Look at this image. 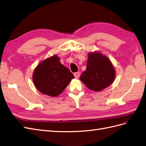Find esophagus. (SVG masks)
Returning a JSON list of instances; mask_svg holds the SVG:
<instances>
[{"instance_id":"obj_1","label":"esophagus","mask_w":146,"mask_h":146,"mask_svg":"<svg viewBox=\"0 0 146 146\" xmlns=\"http://www.w3.org/2000/svg\"><path fill=\"white\" fill-rule=\"evenodd\" d=\"M74 76L76 78H78L80 76V73L79 72H76V73H74Z\"/></svg>"}]
</instances>
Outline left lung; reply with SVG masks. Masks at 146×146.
I'll return each mask as SVG.
<instances>
[{
	"label": "left lung",
	"instance_id": "8db88e82",
	"mask_svg": "<svg viewBox=\"0 0 146 146\" xmlns=\"http://www.w3.org/2000/svg\"><path fill=\"white\" fill-rule=\"evenodd\" d=\"M87 67L80 80L91 90L100 91L115 80V72L110 60L99 52L88 54Z\"/></svg>",
	"mask_w": 146,
	"mask_h": 146
}]
</instances>
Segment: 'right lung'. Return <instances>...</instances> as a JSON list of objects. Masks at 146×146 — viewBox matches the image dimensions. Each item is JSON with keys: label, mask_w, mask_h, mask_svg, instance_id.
I'll return each mask as SVG.
<instances>
[{"label": "right lung", "mask_w": 146, "mask_h": 146, "mask_svg": "<svg viewBox=\"0 0 146 146\" xmlns=\"http://www.w3.org/2000/svg\"><path fill=\"white\" fill-rule=\"evenodd\" d=\"M74 77L69 69L54 55L40 63L35 70L33 80L42 94L52 97L60 95Z\"/></svg>", "instance_id": "obj_1"}]
</instances>
